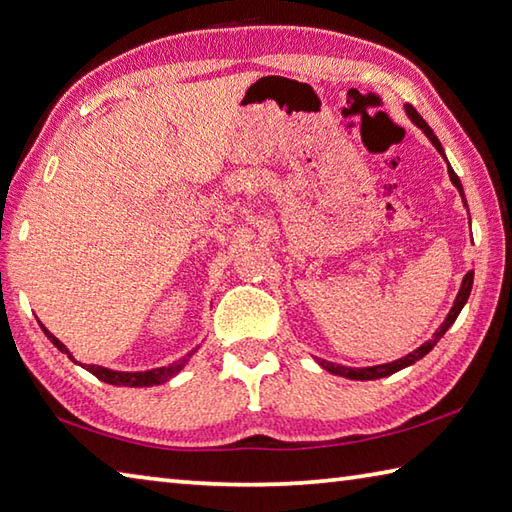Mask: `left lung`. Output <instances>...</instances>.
Wrapping results in <instances>:
<instances>
[{
	"label": "left lung",
	"mask_w": 512,
	"mask_h": 512,
	"mask_svg": "<svg viewBox=\"0 0 512 512\" xmlns=\"http://www.w3.org/2000/svg\"><path fill=\"white\" fill-rule=\"evenodd\" d=\"M403 109H406L408 118H410L414 124H417V127H419L423 133H426V138H428L432 144H435V149L441 153V156L446 158V151H443L439 138L435 136V131H432V129L428 127V122L421 118V115L417 113V109H414L412 104H406V106H403ZM446 162H448V160H446ZM448 176H450V182H452V185L457 187L461 200H464V207H468L466 196H464V187H461V180L457 178L455 169L450 167V162H448ZM472 278H475V272H468V274L464 276V281H461V287H459V292H457V298H455V303H452V307H450V312H448V316H446V321H443L439 330H437L435 334H432V339H430V341H426L423 345H419L417 350H412L410 354L401 356V359H397V361H390V363H381V365H370V368H347V365H336V363H332V361H325V359H316V363L321 365L323 370L330 372V374L345 376V379H352V381H374V379H383V376H390V374L399 372V370H403V368H410V365H414V363H417L419 359H423V356H426V354L432 350V347H435V345L439 343L441 336L450 330V325L457 321L459 312L464 310V305H466L468 296H470Z\"/></svg>",
	"instance_id": "8db88e82"
}]
</instances>
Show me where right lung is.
I'll return each instance as SVG.
<instances>
[{
	"mask_svg": "<svg viewBox=\"0 0 512 512\" xmlns=\"http://www.w3.org/2000/svg\"><path fill=\"white\" fill-rule=\"evenodd\" d=\"M40 325H42V323H40ZM42 330H44V334L48 336V341H51L62 354L69 356V359H71L75 365H82V368H84L86 372H91V374L95 376V379H100V381H104V383H111V385H124V388H151V385L167 383V381L173 379V376H176L182 368H185V365L191 361V356H194V354L198 352V347H200V345L194 347V350L187 352L185 356H182V359L173 361V363H169V365H162V368L142 370V372H120V370L104 368V365H93V363L86 365V363H80V361H77L75 356L69 352V347H66L60 339H57V336H53L51 332H48L44 325H42Z\"/></svg>",
	"mask_w": 512,
	"mask_h": 512,
	"instance_id": "1",
	"label": "right lung"
}]
</instances>
